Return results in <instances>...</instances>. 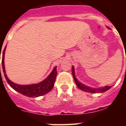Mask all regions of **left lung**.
<instances>
[{
	"mask_svg": "<svg viewBox=\"0 0 126 126\" xmlns=\"http://www.w3.org/2000/svg\"><path fill=\"white\" fill-rule=\"evenodd\" d=\"M108 29H110L109 27H107ZM72 74H73V78H74V80H75V82L77 84V86H78V88L80 89V90H82L84 92H90V93H92V94H95V93H103V92H106L109 90L110 88H112V86H105L104 87H101V88H92V87H90V86H86L84 85V84L81 83L80 82H79L78 80V79L76 78L75 77V67L74 66L72 67Z\"/></svg>",
	"mask_w": 126,
	"mask_h": 126,
	"instance_id": "1",
	"label": "left lung"
}]
</instances>
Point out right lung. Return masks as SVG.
I'll return each instance as SVG.
<instances>
[{"label":"right lung","mask_w":126,"mask_h":126,"mask_svg":"<svg viewBox=\"0 0 126 126\" xmlns=\"http://www.w3.org/2000/svg\"><path fill=\"white\" fill-rule=\"evenodd\" d=\"M6 47L5 46L4 51L2 53V65L3 73L4 74V77L6 78L7 82L8 83L10 87L16 90V92L20 93L22 95L29 97H37L39 96H42L43 95L47 94L52 90L54 83H55L56 76H57V67H55L46 79L43 81L40 82L37 84H29V85H20V84H16L13 82L8 78L6 71H5L4 67V53L6 51ZM1 52V51H0Z\"/></svg>","instance_id":"add662e5"}]
</instances>
